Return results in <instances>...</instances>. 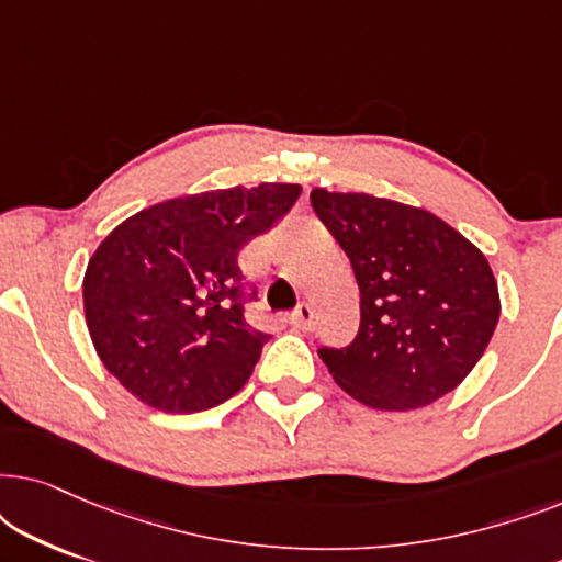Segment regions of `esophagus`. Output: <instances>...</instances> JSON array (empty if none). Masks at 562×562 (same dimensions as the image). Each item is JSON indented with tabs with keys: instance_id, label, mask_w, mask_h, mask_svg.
Wrapping results in <instances>:
<instances>
[{
	"instance_id": "esophagus-1",
	"label": "esophagus",
	"mask_w": 562,
	"mask_h": 562,
	"mask_svg": "<svg viewBox=\"0 0 562 562\" xmlns=\"http://www.w3.org/2000/svg\"><path fill=\"white\" fill-rule=\"evenodd\" d=\"M291 327L302 329V333H310L314 329V306L312 304H299L296 312L289 317Z\"/></svg>"
}]
</instances>
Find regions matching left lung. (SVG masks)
Masks as SVG:
<instances>
[{
	"instance_id": "obj_1",
	"label": "left lung",
	"mask_w": 562,
	"mask_h": 562,
	"mask_svg": "<svg viewBox=\"0 0 562 562\" xmlns=\"http://www.w3.org/2000/svg\"><path fill=\"white\" fill-rule=\"evenodd\" d=\"M312 206L350 258L360 329L319 358L345 394L381 412H409L465 381L502 299L488 260L437 214L358 191L312 189Z\"/></svg>"
}]
</instances>
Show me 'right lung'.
<instances>
[{
  "label": "right lung",
  "instance_id": "add662e5",
  "mask_svg": "<svg viewBox=\"0 0 562 562\" xmlns=\"http://www.w3.org/2000/svg\"><path fill=\"white\" fill-rule=\"evenodd\" d=\"M299 194L263 181L176 196L104 237L83 273V314L97 356L137 402L189 414L245 386L268 335L243 317L237 252Z\"/></svg>",
  "mask_w": 562,
  "mask_h": 562
}]
</instances>
